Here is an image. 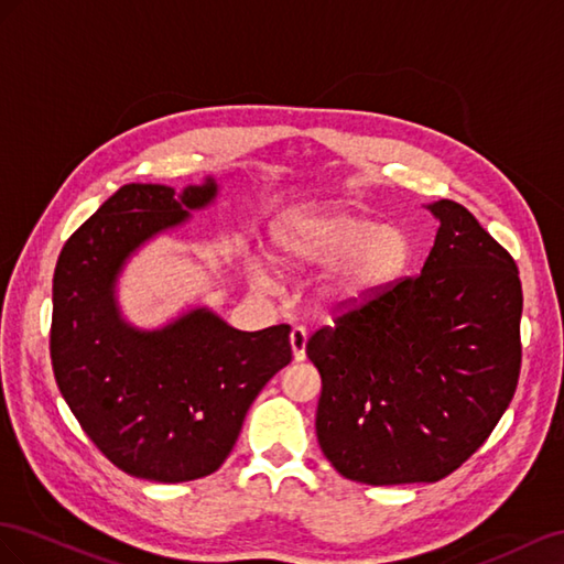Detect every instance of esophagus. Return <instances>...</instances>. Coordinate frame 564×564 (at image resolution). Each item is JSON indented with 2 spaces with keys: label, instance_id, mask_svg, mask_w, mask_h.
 I'll list each match as a JSON object with an SVG mask.
<instances>
[{
  "label": "esophagus",
  "instance_id": "esophagus-1",
  "mask_svg": "<svg viewBox=\"0 0 564 564\" xmlns=\"http://www.w3.org/2000/svg\"><path fill=\"white\" fill-rule=\"evenodd\" d=\"M291 347H293V357L295 361L307 359V330L304 328H293L291 330Z\"/></svg>",
  "mask_w": 564,
  "mask_h": 564
}]
</instances>
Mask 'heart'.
<instances>
[{
    "mask_svg": "<svg viewBox=\"0 0 564 564\" xmlns=\"http://www.w3.org/2000/svg\"><path fill=\"white\" fill-rule=\"evenodd\" d=\"M279 262L288 269L333 267L318 295L351 307L382 291L409 262V240L394 227L347 210H297L273 229Z\"/></svg>",
    "mask_w": 564,
    "mask_h": 564,
    "instance_id": "1",
    "label": "heart"
}]
</instances>
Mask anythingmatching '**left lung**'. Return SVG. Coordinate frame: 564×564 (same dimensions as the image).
I'll return each instance as SVG.
<instances>
[{
  "label": "left lung",
  "mask_w": 564,
  "mask_h": 564,
  "mask_svg": "<svg viewBox=\"0 0 564 564\" xmlns=\"http://www.w3.org/2000/svg\"><path fill=\"white\" fill-rule=\"evenodd\" d=\"M421 273L340 307L307 340L318 368V446L371 487L440 481L487 442L518 388V264L454 200Z\"/></svg>",
  "instance_id": "left-lung-1"
}]
</instances>
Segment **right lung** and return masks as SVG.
I'll return each instance as SVG.
<instances>
[{
  "mask_svg": "<svg viewBox=\"0 0 564 564\" xmlns=\"http://www.w3.org/2000/svg\"><path fill=\"white\" fill-rule=\"evenodd\" d=\"M215 198V182L127 184L63 246L54 271L50 351L79 427L122 473L180 485L227 460L264 384L291 364V326L236 330L198 310L155 333L122 324L112 281L153 234Z\"/></svg>",
  "mask_w": 564,
  "mask_h": 564,
  "instance_id": "add662e5",
  "label": "right lung"
}]
</instances>
